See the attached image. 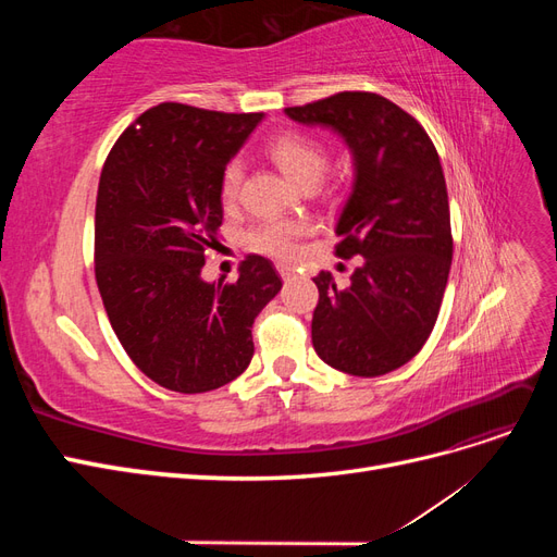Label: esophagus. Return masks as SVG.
Wrapping results in <instances>:
<instances>
[{
	"label": "esophagus",
	"mask_w": 557,
	"mask_h": 557,
	"mask_svg": "<svg viewBox=\"0 0 557 557\" xmlns=\"http://www.w3.org/2000/svg\"><path fill=\"white\" fill-rule=\"evenodd\" d=\"M276 269H278V274H281L283 278H290V276L295 274V267L285 264V262H278V264H276Z\"/></svg>",
	"instance_id": "1"
}]
</instances>
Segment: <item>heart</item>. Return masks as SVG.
Returning <instances> with one entry per match:
<instances>
[{
  "label": "heart",
  "mask_w": 557,
  "mask_h": 557,
  "mask_svg": "<svg viewBox=\"0 0 557 557\" xmlns=\"http://www.w3.org/2000/svg\"><path fill=\"white\" fill-rule=\"evenodd\" d=\"M267 156L278 170L301 188H311L325 174L330 153L323 141L305 132H285L267 144ZM242 164L230 162L221 176V199L230 207L237 201L242 188ZM309 232L307 223L297 221H264L246 234V246L264 256L288 260L297 256L299 239Z\"/></svg>",
  "instance_id": "heart-1"
}]
</instances>
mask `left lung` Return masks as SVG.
Wrapping results in <instances>:
<instances>
[{"label": "left lung", "mask_w": 557, "mask_h": 557, "mask_svg": "<svg viewBox=\"0 0 557 557\" xmlns=\"http://www.w3.org/2000/svg\"><path fill=\"white\" fill-rule=\"evenodd\" d=\"M285 113L342 134L356 164L334 252L364 260L344 290L330 272L313 278V348L350 376L393 372L428 342L448 283L453 237L440 156L423 125L376 92H336Z\"/></svg>", "instance_id": "8db88e82"}]
</instances>
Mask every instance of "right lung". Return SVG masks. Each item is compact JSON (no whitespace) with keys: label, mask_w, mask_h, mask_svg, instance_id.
<instances>
[{"label":"right lung","mask_w":557,"mask_h":557,"mask_svg":"<svg viewBox=\"0 0 557 557\" xmlns=\"http://www.w3.org/2000/svg\"><path fill=\"white\" fill-rule=\"evenodd\" d=\"M262 113L164 102L141 113L102 166L95 207V278L129 360L166 391H215L252 358V320L281 290L262 256L234 283L201 267L223 225L221 176Z\"/></svg>","instance_id":"right-lung-1"}]
</instances>
